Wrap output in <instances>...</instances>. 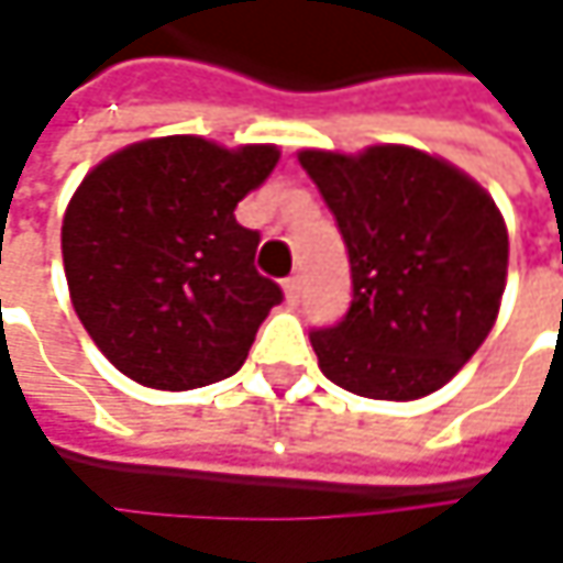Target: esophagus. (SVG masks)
<instances>
[{
  "instance_id": "obj_1",
  "label": "esophagus",
  "mask_w": 563,
  "mask_h": 563,
  "mask_svg": "<svg viewBox=\"0 0 563 563\" xmlns=\"http://www.w3.org/2000/svg\"><path fill=\"white\" fill-rule=\"evenodd\" d=\"M283 292H286V299H289V302H299L302 280H299V277H286V280H283Z\"/></svg>"
}]
</instances>
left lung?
<instances>
[{
	"label": "left lung",
	"mask_w": 563,
	"mask_h": 563,
	"mask_svg": "<svg viewBox=\"0 0 563 563\" xmlns=\"http://www.w3.org/2000/svg\"><path fill=\"white\" fill-rule=\"evenodd\" d=\"M352 267L342 322L312 329L322 375L372 400L443 388L486 342L508 271L496 201L466 172L410 146L302 150Z\"/></svg>",
	"instance_id": "8db88e82"
}]
</instances>
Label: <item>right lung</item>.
<instances>
[{"mask_svg":"<svg viewBox=\"0 0 563 563\" xmlns=\"http://www.w3.org/2000/svg\"><path fill=\"white\" fill-rule=\"evenodd\" d=\"M277 159V146L163 136L87 172L60 224L64 274L77 319L126 378L188 391L244 365L283 289L257 274L261 234L234 208Z\"/></svg>","mask_w":563,"mask_h":563,"instance_id":"add662e5","label":"right lung"}]
</instances>
